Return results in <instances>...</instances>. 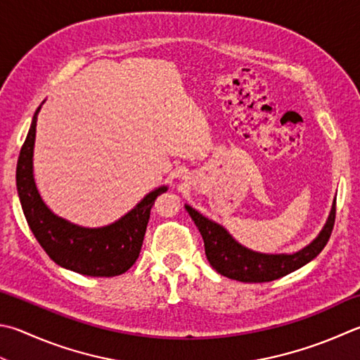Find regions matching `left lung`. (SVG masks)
Instances as JSON below:
<instances>
[{"instance_id":"1","label":"left lung","mask_w":360,"mask_h":360,"mask_svg":"<svg viewBox=\"0 0 360 360\" xmlns=\"http://www.w3.org/2000/svg\"><path fill=\"white\" fill-rule=\"evenodd\" d=\"M205 244V255L210 264L221 276L229 279L259 283L271 282L300 269L321 252L329 241L335 222V200L332 203L329 218L320 235L295 254H262L241 246L226 229L202 216L198 210L185 205Z\"/></svg>"}]
</instances>
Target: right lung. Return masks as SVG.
Masks as SVG:
<instances>
[{
    "label": "right lung",
    "instance_id": "1",
    "mask_svg": "<svg viewBox=\"0 0 360 360\" xmlns=\"http://www.w3.org/2000/svg\"><path fill=\"white\" fill-rule=\"evenodd\" d=\"M40 106L34 112L28 136L17 162V191L31 232L59 266L91 277L124 274L138 260L150 210L158 195L167 191V186L153 189L136 207L110 226L89 229L59 218L40 198L32 174L34 141Z\"/></svg>",
    "mask_w": 360,
    "mask_h": 360
}]
</instances>
